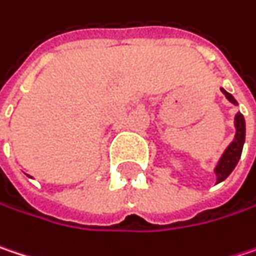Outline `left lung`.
<instances>
[{
	"mask_svg": "<svg viewBox=\"0 0 256 256\" xmlns=\"http://www.w3.org/2000/svg\"><path fill=\"white\" fill-rule=\"evenodd\" d=\"M221 92L224 94V96L232 102L233 105H238V101L234 100V96L232 94H228L224 88H221ZM234 128H236V134L234 139L230 142V145L226 148V151L222 152L220 156L214 173L217 176V183H221L222 180H226L228 174L234 170L236 164L240 160L242 150H244V134H246V124H244V118L240 111H238V114L234 116Z\"/></svg>",
	"mask_w": 256,
	"mask_h": 256,
	"instance_id": "8db88e82",
	"label": "left lung"
}]
</instances>
